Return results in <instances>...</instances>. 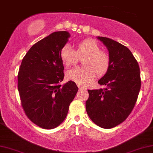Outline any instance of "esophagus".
Masks as SVG:
<instances>
[{
  "label": "esophagus",
  "instance_id": "esophagus-1",
  "mask_svg": "<svg viewBox=\"0 0 153 153\" xmlns=\"http://www.w3.org/2000/svg\"><path fill=\"white\" fill-rule=\"evenodd\" d=\"M79 90H84V88H83V87H81V86H79Z\"/></svg>",
  "mask_w": 153,
  "mask_h": 153
}]
</instances>
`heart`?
<instances>
[{
	"instance_id": "obj_1",
	"label": "heart",
	"mask_w": 153,
	"mask_h": 153,
	"mask_svg": "<svg viewBox=\"0 0 153 153\" xmlns=\"http://www.w3.org/2000/svg\"><path fill=\"white\" fill-rule=\"evenodd\" d=\"M60 59L66 67L75 65L79 58H83V66L68 70L65 73L68 79L81 86H87L95 78L102 76L108 72L111 65V58L106 51L100 50L98 42L92 39H85L77 44L76 51L69 45L61 49Z\"/></svg>"
}]
</instances>
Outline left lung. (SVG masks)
<instances>
[{"label": "left lung", "instance_id": "8db88e82", "mask_svg": "<svg viewBox=\"0 0 153 153\" xmlns=\"http://www.w3.org/2000/svg\"><path fill=\"white\" fill-rule=\"evenodd\" d=\"M98 39L107 46L111 65L98 81L105 88L88 90L85 107L92 122L111 128L125 120L135 107L141 88L140 67L127 47L107 37Z\"/></svg>", "mask_w": 153, "mask_h": 153}]
</instances>
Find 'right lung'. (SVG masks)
Masks as SVG:
<instances>
[{"label":"right lung","mask_w":153,"mask_h":153,"mask_svg":"<svg viewBox=\"0 0 153 153\" xmlns=\"http://www.w3.org/2000/svg\"><path fill=\"white\" fill-rule=\"evenodd\" d=\"M69 37L68 32L57 31L37 42L18 72L21 105L28 118L42 128H56L64 120L79 90L73 81L61 84L64 68L59 53Z\"/></svg>","instance_id":"add662e5"}]
</instances>
